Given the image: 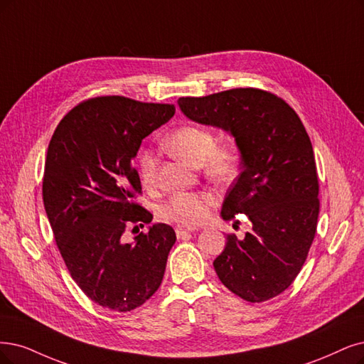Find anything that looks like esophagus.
I'll return each instance as SVG.
<instances>
[{
  "mask_svg": "<svg viewBox=\"0 0 364 364\" xmlns=\"http://www.w3.org/2000/svg\"><path fill=\"white\" fill-rule=\"evenodd\" d=\"M175 232H177L178 238H183L187 234H193L195 232V228H187V226H177L175 228Z\"/></svg>",
  "mask_w": 364,
  "mask_h": 364,
  "instance_id": "esophagus-1",
  "label": "esophagus"
}]
</instances>
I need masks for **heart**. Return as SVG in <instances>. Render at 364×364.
Wrapping results in <instances>:
<instances>
[{
    "label": "heart",
    "mask_w": 364,
    "mask_h": 364,
    "mask_svg": "<svg viewBox=\"0 0 364 364\" xmlns=\"http://www.w3.org/2000/svg\"><path fill=\"white\" fill-rule=\"evenodd\" d=\"M171 153L193 165L203 166L207 177L216 183H230L238 177L243 166V156L235 142L216 144V134L205 126L184 124L175 129L165 139ZM141 183L153 187L157 180V157L151 150H142L136 160ZM214 196L208 192H178L161 207V216L183 225L203 222Z\"/></svg>",
    "instance_id": "obj_1"
}]
</instances>
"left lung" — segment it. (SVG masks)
Returning a JSON list of instances; mask_svg holds the SVG:
<instances>
[{"label": "left lung", "mask_w": 364, "mask_h": 364, "mask_svg": "<svg viewBox=\"0 0 364 364\" xmlns=\"http://www.w3.org/2000/svg\"><path fill=\"white\" fill-rule=\"evenodd\" d=\"M178 105L191 119L231 132L243 156L222 218L246 214L252 231L226 237L214 270L240 299L270 300L299 276L316 232L319 183L309 134L284 99L259 88L180 97Z\"/></svg>", "instance_id": "1"}]
</instances>
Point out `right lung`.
Listing matches in <instances>:
<instances>
[{"instance_id": "1", "label": "right lung", "mask_w": 364, "mask_h": 364, "mask_svg": "<svg viewBox=\"0 0 364 364\" xmlns=\"http://www.w3.org/2000/svg\"><path fill=\"white\" fill-rule=\"evenodd\" d=\"M173 114L169 103L88 99L67 112L48 146L43 204L53 238L77 287L115 312L133 311L159 289L177 240L165 223L133 245L123 238L129 226L153 220L134 200L142 187L132 160L142 139Z\"/></svg>"}]
</instances>
